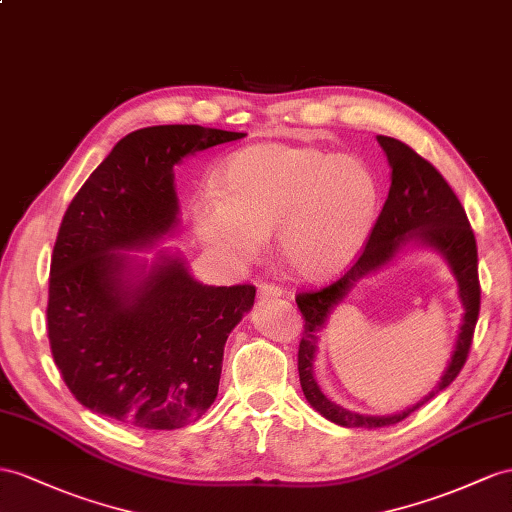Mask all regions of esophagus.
Returning <instances> with one entry per match:
<instances>
[{
	"instance_id": "esophagus-1",
	"label": "esophagus",
	"mask_w": 512,
	"mask_h": 512,
	"mask_svg": "<svg viewBox=\"0 0 512 512\" xmlns=\"http://www.w3.org/2000/svg\"><path fill=\"white\" fill-rule=\"evenodd\" d=\"M257 294H259V298H279V296H283V287L277 283H261Z\"/></svg>"
}]
</instances>
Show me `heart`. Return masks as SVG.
<instances>
[{"mask_svg": "<svg viewBox=\"0 0 512 512\" xmlns=\"http://www.w3.org/2000/svg\"><path fill=\"white\" fill-rule=\"evenodd\" d=\"M378 205V179L357 157L257 144L220 168L216 196L194 205V231L240 264L253 261L277 231L283 264L300 279L324 281L359 257Z\"/></svg>", "mask_w": 512, "mask_h": 512, "instance_id": "1", "label": "heart"}]
</instances>
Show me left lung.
Here are the masks:
<instances>
[{
    "label": "left lung",
    "mask_w": 512,
    "mask_h": 512,
    "mask_svg": "<svg viewBox=\"0 0 512 512\" xmlns=\"http://www.w3.org/2000/svg\"><path fill=\"white\" fill-rule=\"evenodd\" d=\"M378 144L387 153L391 166V186L383 212L365 242L363 253L357 257L342 277L318 290L300 292L296 305L305 318V333L298 346V376L307 402L331 422L346 428H383L402 422L419 406L437 396L463 370L467 361L471 339H474L478 313H480V281H478V248L465 209L458 196L443 179L439 170L409 144L396 138L378 136ZM409 241H422L437 247L449 261L459 281V295L464 300L466 313L462 331L457 338L453 359L446 369L440 385L426 399L398 416L368 418L350 414L333 405L319 391L312 378V359L317 349V335L328 319L330 311L345 297L350 286L374 269L388 263L402 245Z\"/></svg>",
    "instance_id": "left-lung-1"
}]
</instances>
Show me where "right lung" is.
Here are the masks:
<instances>
[{"label": "right lung", "mask_w": 512, "mask_h": 512, "mask_svg": "<svg viewBox=\"0 0 512 512\" xmlns=\"http://www.w3.org/2000/svg\"><path fill=\"white\" fill-rule=\"evenodd\" d=\"M244 136L201 125L131 131L64 212L47 335L62 381L93 413L173 430L216 400L227 337L251 311L255 285H203L177 255L160 251L147 270L121 251L153 246L177 227L175 164Z\"/></svg>", "instance_id": "1"}]
</instances>
